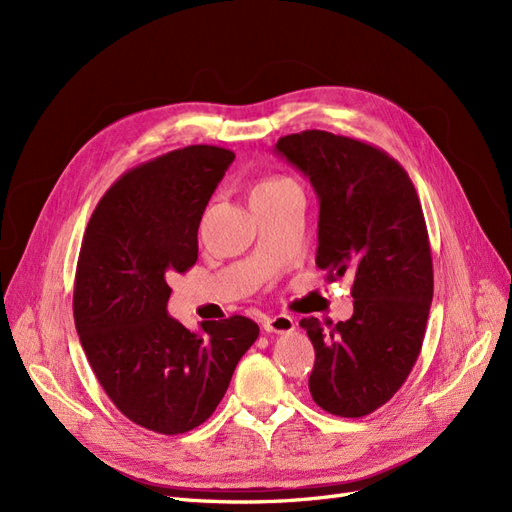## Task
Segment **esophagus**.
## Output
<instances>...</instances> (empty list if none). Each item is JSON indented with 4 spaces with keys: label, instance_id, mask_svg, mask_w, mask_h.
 Listing matches in <instances>:
<instances>
[{
    "label": "esophagus",
    "instance_id": "1",
    "mask_svg": "<svg viewBox=\"0 0 512 512\" xmlns=\"http://www.w3.org/2000/svg\"><path fill=\"white\" fill-rule=\"evenodd\" d=\"M294 327H297V324H294V320L286 314H277V316H269L262 320V329H265L267 333H277V335L292 333Z\"/></svg>",
    "mask_w": 512,
    "mask_h": 512
}]
</instances>
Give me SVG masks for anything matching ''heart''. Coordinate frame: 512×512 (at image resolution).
<instances>
[{
    "label": "heart",
    "instance_id": "1",
    "mask_svg": "<svg viewBox=\"0 0 512 512\" xmlns=\"http://www.w3.org/2000/svg\"><path fill=\"white\" fill-rule=\"evenodd\" d=\"M290 185H294V183L290 179H286V177H269L265 181L256 183V188L252 192H277V190L290 188Z\"/></svg>",
    "mask_w": 512,
    "mask_h": 512
}]
</instances>
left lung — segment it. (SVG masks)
<instances>
[{"label":"left lung","instance_id":"1","mask_svg":"<svg viewBox=\"0 0 512 512\" xmlns=\"http://www.w3.org/2000/svg\"><path fill=\"white\" fill-rule=\"evenodd\" d=\"M275 153L318 194L316 267L354 277L346 322L303 318L316 350L309 393L335 416L359 418L406 382L423 346L433 297L431 247L421 200L389 153L348 136L305 130Z\"/></svg>","mask_w":512,"mask_h":512}]
</instances>
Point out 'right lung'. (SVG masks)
Listing matches in <instances>:
<instances>
[{"label":"right lung","instance_id":"1","mask_svg":"<svg viewBox=\"0 0 512 512\" xmlns=\"http://www.w3.org/2000/svg\"><path fill=\"white\" fill-rule=\"evenodd\" d=\"M232 160L190 145L128 170L91 213L76 265L74 324L91 369L121 414L164 436L207 421L260 331L230 316L194 333L166 312V275L196 265L198 224Z\"/></svg>","mask_w":512,"mask_h":512}]
</instances>
